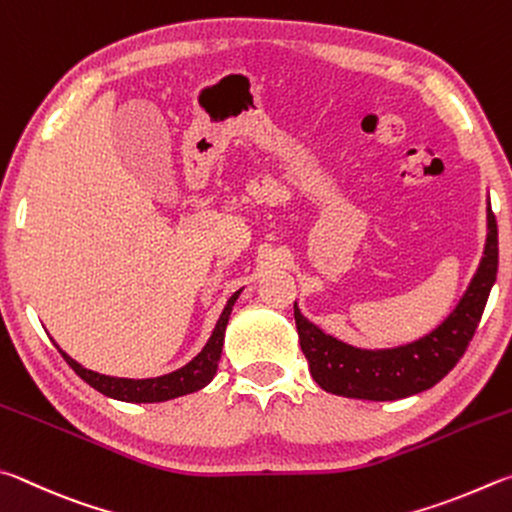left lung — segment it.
Masks as SVG:
<instances>
[{
	"label": "left lung",
	"instance_id": "1",
	"mask_svg": "<svg viewBox=\"0 0 512 512\" xmlns=\"http://www.w3.org/2000/svg\"><path fill=\"white\" fill-rule=\"evenodd\" d=\"M488 236L481 263L454 310L432 333L393 348L353 346L312 324L294 301L301 351L321 389L360 400H400L441 382L461 360L497 281V220L488 197Z\"/></svg>",
	"mask_w": 512,
	"mask_h": 512
}]
</instances>
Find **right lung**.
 Listing matches in <instances>:
<instances>
[{
    "mask_svg": "<svg viewBox=\"0 0 512 512\" xmlns=\"http://www.w3.org/2000/svg\"><path fill=\"white\" fill-rule=\"evenodd\" d=\"M240 292L242 290L233 292L229 297L227 306H224V310L220 312L218 324H215L209 342L204 344L202 351L197 353L191 362L184 364L182 369L159 375V378L132 380V378H114V375L89 371L83 364L71 360V357L62 351L56 342L53 344H56L60 355L65 357V362L76 371L78 378L85 380L89 387H94L98 393H103V396L121 400V402H137V405H141V402H166L179 396H186V393L200 391L215 378V371H218V362L222 355V346H224V330H227L231 310L236 306Z\"/></svg>",
    "mask_w": 512,
    "mask_h": 512,
    "instance_id": "obj_1",
    "label": "right lung"
}]
</instances>
